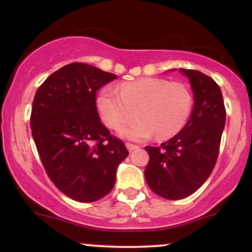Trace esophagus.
<instances>
[{
  "mask_svg": "<svg viewBox=\"0 0 252 252\" xmlns=\"http://www.w3.org/2000/svg\"><path fill=\"white\" fill-rule=\"evenodd\" d=\"M126 148H128L129 152H134V150L140 148V147L136 146V144H132V143H126Z\"/></svg>",
  "mask_w": 252,
  "mask_h": 252,
  "instance_id": "1",
  "label": "esophagus"
}]
</instances>
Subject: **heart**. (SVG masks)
<instances>
[{
    "label": "heart",
    "instance_id": "obj_1",
    "mask_svg": "<svg viewBox=\"0 0 252 252\" xmlns=\"http://www.w3.org/2000/svg\"><path fill=\"white\" fill-rule=\"evenodd\" d=\"M193 105L192 94L182 83H170L162 78H142L121 85L120 91L106 86L97 97V108L110 129H121L124 137L142 141L155 132L167 138L180 131L189 120Z\"/></svg>",
    "mask_w": 252,
    "mask_h": 252
}]
</instances>
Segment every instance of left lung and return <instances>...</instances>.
Segmentation results:
<instances>
[{
  "label": "left lung",
  "mask_w": 252,
  "mask_h": 252,
  "mask_svg": "<svg viewBox=\"0 0 252 252\" xmlns=\"http://www.w3.org/2000/svg\"><path fill=\"white\" fill-rule=\"evenodd\" d=\"M180 72L189 79L194 98L189 122L160 147H146L147 184L155 194L168 200L186 198L209 179L226 118L218 84L200 71L180 68Z\"/></svg>",
  "instance_id": "8db88e82"
}]
</instances>
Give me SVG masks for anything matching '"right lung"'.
<instances>
[{
	"instance_id": "right-lung-1",
	"label": "right lung",
	"mask_w": 252,
	"mask_h": 252,
	"mask_svg": "<svg viewBox=\"0 0 252 252\" xmlns=\"http://www.w3.org/2000/svg\"><path fill=\"white\" fill-rule=\"evenodd\" d=\"M117 76L72 63L37 89L31 129L47 175L63 194L80 202L99 200L114 189L128 150L100 122L96 92Z\"/></svg>"
}]
</instances>
